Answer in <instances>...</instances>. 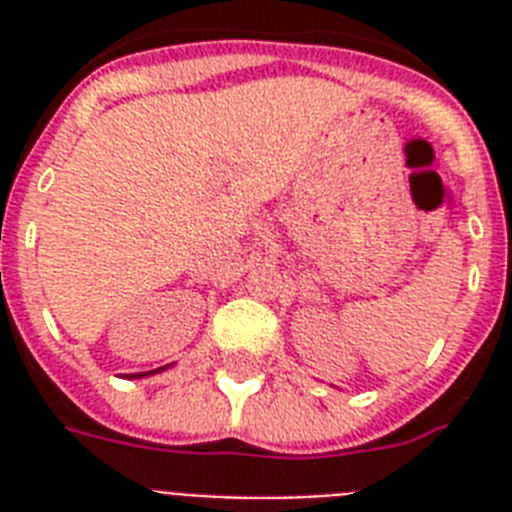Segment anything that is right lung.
<instances>
[{
    "instance_id": "add662e5",
    "label": "right lung",
    "mask_w": 512,
    "mask_h": 512,
    "mask_svg": "<svg viewBox=\"0 0 512 512\" xmlns=\"http://www.w3.org/2000/svg\"><path fill=\"white\" fill-rule=\"evenodd\" d=\"M164 369H170V364H167V366H159V369H154V372H138V374H127V380H143V377H151V374H159V372H164Z\"/></svg>"
}]
</instances>
